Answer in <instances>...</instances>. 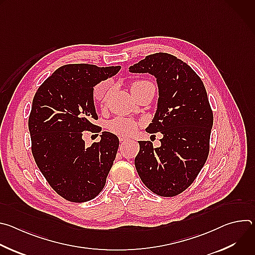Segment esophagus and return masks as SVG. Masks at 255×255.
<instances>
[{"mask_svg": "<svg viewBox=\"0 0 255 255\" xmlns=\"http://www.w3.org/2000/svg\"><path fill=\"white\" fill-rule=\"evenodd\" d=\"M119 140H120V142H126V141L129 140V138L124 137V136H120V137H119Z\"/></svg>", "mask_w": 255, "mask_h": 255, "instance_id": "esophagus-1", "label": "esophagus"}]
</instances>
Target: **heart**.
Returning a JSON list of instances; mask_svg holds the SVG:
<instances>
[{
  "instance_id": "heart-1",
  "label": "heart",
  "mask_w": 255,
  "mask_h": 255,
  "mask_svg": "<svg viewBox=\"0 0 255 255\" xmlns=\"http://www.w3.org/2000/svg\"><path fill=\"white\" fill-rule=\"evenodd\" d=\"M146 85H152V84L147 81H136L132 84L131 91L144 87ZM109 88H110V83H109V81H102L98 83L93 89L94 100L96 102L103 104L108 94ZM138 126H139V123L136 120L128 117H123V116H117L108 123V128L110 130V132L118 136H131L136 132V130L138 129Z\"/></svg>"
}]
</instances>
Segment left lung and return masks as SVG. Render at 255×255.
<instances>
[{"instance_id":"1","label":"left lung","mask_w":255,"mask_h":255,"mask_svg":"<svg viewBox=\"0 0 255 255\" xmlns=\"http://www.w3.org/2000/svg\"><path fill=\"white\" fill-rule=\"evenodd\" d=\"M129 71L156 79L157 110L146 131L163 135L156 148L139 141L136 170L151 192L174 197L193 184L208 158L213 112L205 86L191 66L163 52L147 55Z\"/></svg>"}]
</instances>
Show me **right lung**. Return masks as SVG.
<instances>
[{
	"instance_id": "1",
	"label": "right lung",
	"mask_w": 255,
	"mask_h": 255,
	"mask_svg": "<svg viewBox=\"0 0 255 255\" xmlns=\"http://www.w3.org/2000/svg\"><path fill=\"white\" fill-rule=\"evenodd\" d=\"M120 69V65L65 64L53 72L33 98L28 121L32 154L50 187L67 201H90L105 187L119 139L104 131L99 142L86 147L83 132H94L97 128L92 123L98 119L94 87Z\"/></svg>"
}]
</instances>
